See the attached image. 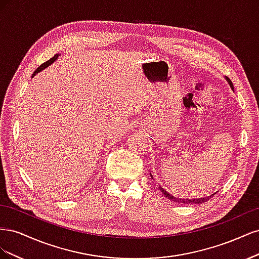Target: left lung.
I'll return each mask as SVG.
<instances>
[{
  "mask_svg": "<svg viewBox=\"0 0 259 259\" xmlns=\"http://www.w3.org/2000/svg\"><path fill=\"white\" fill-rule=\"evenodd\" d=\"M227 80H228V82H229L230 86H231V88L233 89V84H232V82L230 81V79H228V77H227ZM159 188H160L161 192H163V194L165 195V197H166L167 199H169V200H171V201H174V202H176V203H184V204H200V203H204V202L208 201V200H209V199L214 195V194H213V195H209V197H206V198L193 199V200H188V199H177V198L173 197V195H170L169 193H167V191L164 190L162 187H159Z\"/></svg>",
  "mask_w": 259,
  "mask_h": 259,
  "instance_id": "obj_1",
  "label": "left lung"
}]
</instances>
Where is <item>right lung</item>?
<instances>
[{
	"label": "right lung",
	"instance_id": "right-lung-1",
	"mask_svg": "<svg viewBox=\"0 0 259 259\" xmlns=\"http://www.w3.org/2000/svg\"><path fill=\"white\" fill-rule=\"evenodd\" d=\"M57 57H58V55H54V57H52L50 60H48L46 62H44V64H42L40 67H38L35 71H34V73H33V75L32 76H34L37 72H40V71H42L43 69H45L46 67H49L51 64H53V62L57 59Z\"/></svg>",
	"mask_w": 259,
	"mask_h": 259
}]
</instances>
